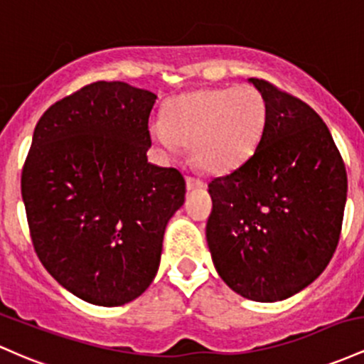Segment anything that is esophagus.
I'll return each instance as SVG.
<instances>
[{"label":"esophagus","mask_w":364,"mask_h":364,"mask_svg":"<svg viewBox=\"0 0 364 364\" xmlns=\"http://www.w3.org/2000/svg\"><path fill=\"white\" fill-rule=\"evenodd\" d=\"M186 187H187V191L201 189V187H204V182H203V181H199V178L187 177V178H186Z\"/></svg>","instance_id":"obj_1"}]
</instances>
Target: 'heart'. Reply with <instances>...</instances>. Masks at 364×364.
Listing matches in <instances>:
<instances>
[{"instance_id":"obj_1","label":"heart","mask_w":364,"mask_h":364,"mask_svg":"<svg viewBox=\"0 0 364 364\" xmlns=\"http://www.w3.org/2000/svg\"><path fill=\"white\" fill-rule=\"evenodd\" d=\"M268 122L264 96L252 85L198 89L168 101L163 120L149 125L153 141L173 153L191 146V156L213 173L242 166L258 149Z\"/></svg>"}]
</instances>
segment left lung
<instances>
[{
    "label": "left lung",
    "mask_w": 364,
    "mask_h": 364,
    "mask_svg": "<svg viewBox=\"0 0 364 364\" xmlns=\"http://www.w3.org/2000/svg\"><path fill=\"white\" fill-rule=\"evenodd\" d=\"M268 105L258 149L210 182L206 240L232 291L258 303L284 301L332 259L347 198L346 166L320 115L263 79H249Z\"/></svg>",
    "instance_id": "obj_1"
}]
</instances>
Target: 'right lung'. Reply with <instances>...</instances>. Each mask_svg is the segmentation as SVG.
I'll list each match as a JSON object with an SVG mask.
<instances>
[{
	"instance_id": "right-lung-1",
	"label": "right lung",
	"mask_w": 364,
	"mask_h": 364,
	"mask_svg": "<svg viewBox=\"0 0 364 364\" xmlns=\"http://www.w3.org/2000/svg\"><path fill=\"white\" fill-rule=\"evenodd\" d=\"M156 94L94 82L56 101L22 170L32 244L51 277L85 303L122 306L149 287L186 181L148 161Z\"/></svg>"
}]
</instances>
